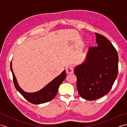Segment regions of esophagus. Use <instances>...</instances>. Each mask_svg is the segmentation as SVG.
Returning <instances> with one entry per match:
<instances>
[{
	"mask_svg": "<svg viewBox=\"0 0 127 127\" xmlns=\"http://www.w3.org/2000/svg\"><path fill=\"white\" fill-rule=\"evenodd\" d=\"M66 72L67 74H71L74 72L73 68L71 66H67L66 68Z\"/></svg>",
	"mask_w": 127,
	"mask_h": 127,
	"instance_id": "1",
	"label": "esophagus"
}]
</instances>
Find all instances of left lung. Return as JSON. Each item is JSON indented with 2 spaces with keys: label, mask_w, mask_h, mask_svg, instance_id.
Here are the masks:
<instances>
[{
  "label": "left lung",
  "mask_w": 127,
  "mask_h": 127,
  "mask_svg": "<svg viewBox=\"0 0 127 127\" xmlns=\"http://www.w3.org/2000/svg\"><path fill=\"white\" fill-rule=\"evenodd\" d=\"M97 47L88 49L85 61L74 68L80 95L94 100L109 92L117 77L118 56L106 37L95 33Z\"/></svg>",
  "instance_id": "obj_1"
}]
</instances>
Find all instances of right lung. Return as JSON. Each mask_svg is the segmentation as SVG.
I'll return each instance as SVG.
<instances>
[{
  "mask_svg": "<svg viewBox=\"0 0 127 127\" xmlns=\"http://www.w3.org/2000/svg\"><path fill=\"white\" fill-rule=\"evenodd\" d=\"M10 69L12 72L13 83L16 90L26 99L34 104H43L52 100L57 95L59 86L65 79L66 75L65 70H64L60 75H59L40 90L35 92L29 93L23 91L19 86L12 70V61L11 62Z\"/></svg>",
  "mask_w": 127,
  "mask_h": 127,
  "instance_id": "1",
  "label": "right lung"
}]
</instances>
